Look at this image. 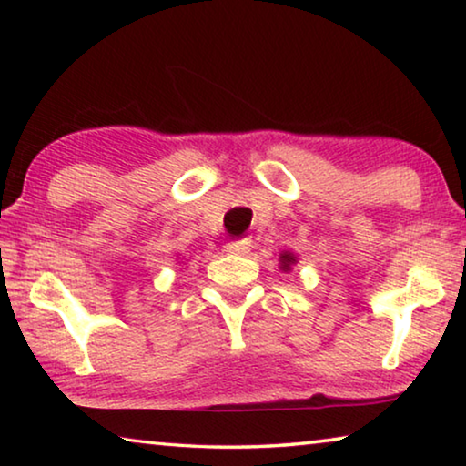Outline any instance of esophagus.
Wrapping results in <instances>:
<instances>
[{"instance_id": "esophagus-1", "label": "esophagus", "mask_w": 466, "mask_h": 466, "mask_svg": "<svg viewBox=\"0 0 466 466\" xmlns=\"http://www.w3.org/2000/svg\"><path fill=\"white\" fill-rule=\"evenodd\" d=\"M250 250V240H236L226 244V252H230V255H247Z\"/></svg>"}]
</instances>
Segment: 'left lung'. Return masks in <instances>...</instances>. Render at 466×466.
Here are the masks:
<instances>
[{"instance_id": "8db88e82", "label": "left lung", "mask_w": 466, "mask_h": 466, "mask_svg": "<svg viewBox=\"0 0 466 466\" xmlns=\"http://www.w3.org/2000/svg\"><path fill=\"white\" fill-rule=\"evenodd\" d=\"M296 261H298V258L291 255L289 250H283L279 255V269L281 271H291V267L296 265Z\"/></svg>"}]
</instances>
